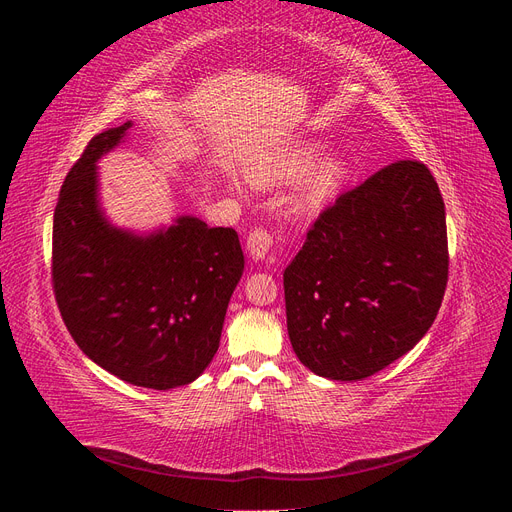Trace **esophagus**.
I'll list each match as a JSON object with an SVG mask.
<instances>
[{
	"label": "esophagus",
	"mask_w": 512,
	"mask_h": 512,
	"mask_svg": "<svg viewBox=\"0 0 512 512\" xmlns=\"http://www.w3.org/2000/svg\"><path fill=\"white\" fill-rule=\"evenodd\" d=\"M271 245H273V235H271L267 228H262V226L254 228L250 232V237H247V252H250V256L256 258V260L265 258L269 254V250H271Z\"/></svg>",
	"instance_id": "esophagus-1"
}]
</instances>
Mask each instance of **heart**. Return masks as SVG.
I'll list each match as a JSON object with an SVG mask.
<instances>
[{
	"label": "heart",
	"instance_id": "obj_1",
	"mask_svg": "<svg viewBox=\"0 0 512 512\" xmlns=\"http://www.w3.org/2000/svg\"><path fill=\"white\" fill-rule=\"evenodd\" d=\"M320 151H322L320 145L305 143V145L292 147L284 153H275V156L260 160L252 168V181L258 185H275V183H288V181L299 179L318 160ZM346 175H348V164L342 158H327L320 164H316L315 168L303 177L297 194H294V211L299 213L318 211L329 198L337 194L339 188H342Z\"/></svg>",
	"mask_w": 512,
	"mask_h": 512
}]
</instances>
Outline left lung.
Listing matches in <instances>:
<instances>
[{"label": "left lung", "mask_w": 512, "mask_h": 512, "mask_svg": "<svg viewBox=\"0 0 512 512\" xmlns=\"http://www.w3.org/2000/svg\"><path fill=\"white\" fill-rule=\"evenodd\" d=\"M446 282L438 183L423 162H391L322 209L286 267L294 354L322 378L374 376L429 331Z\"/></svg>", "instance_id": "left-lung-1"}]
</instances>
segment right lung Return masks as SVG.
Wrapping results in <instances>:
<instances>
[{
    "label": "right lung",
    "mask_w": 512,
    "mask_h": 512,
    "mask_svg": "<svg viewBox=\"0 0 512 512\" xmlns=\"http://www.w3.org/2000/svg\"><path fill=\"white\" fill-rule=\"evenodd\" d=\"M132 123L87 143L61 185L53 218V292L74 342L113 376L166 391L196 380L218 352L243 273L235 228L179 218L151 237L106 224L96 160Z\"/></svg>",
    "instance_id": "add662e5"
}]
</instances>
